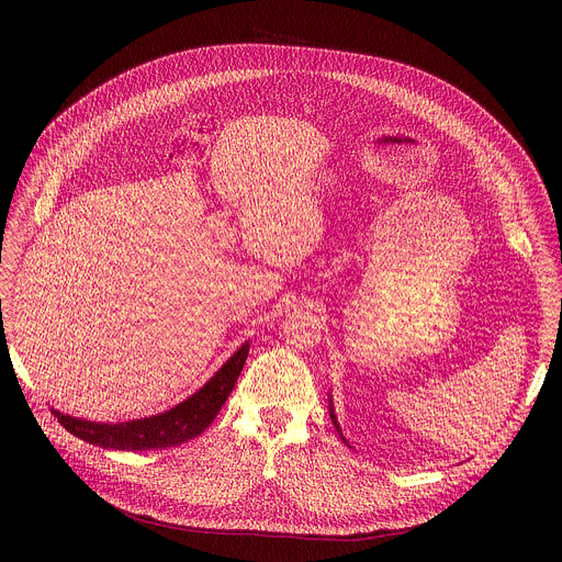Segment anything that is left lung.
Wrapping results in <instances>:
<instances>
[{
	"label": "left lung",
	"instance_id": "1",
	"mask_svg": "<svg viewBox=\"0 0 562 562\" xmlns=\"http://www.w3.org/2000/svg\"><path fill=\"white\" fill-rule=\"evenodd\" d=\"M331 418H334V423H336V416H334V414H331ZM336 427H338V423H336ZM338 431H340V429H338Z\"/></svg>",
	"mask_w": 562,
	"mask_h": 562
}]
</instances>
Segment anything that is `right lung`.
<instances>
[{"label":"right lung","mask_w":562,"mask_h":562,"mask_svg":"<svg viewBox=\"0 0 562 562\" xmlns=\"http://www.w3.org/2000/svg\"><path fill=\"white\" fill-rule=\"evenodd\" d=\"M249 356V342L239 347L231 360L182 405L173 407L159 416L144 420L117 423V425H98L89 420H77L53 412L57 423L72 436L82 438L89 445L120 451H146V449H165L176 447L200 436L222 409L224 400L231 395L239 371H243Z\"/></svg>","instance_id":"obj_1"}]
</instances>
